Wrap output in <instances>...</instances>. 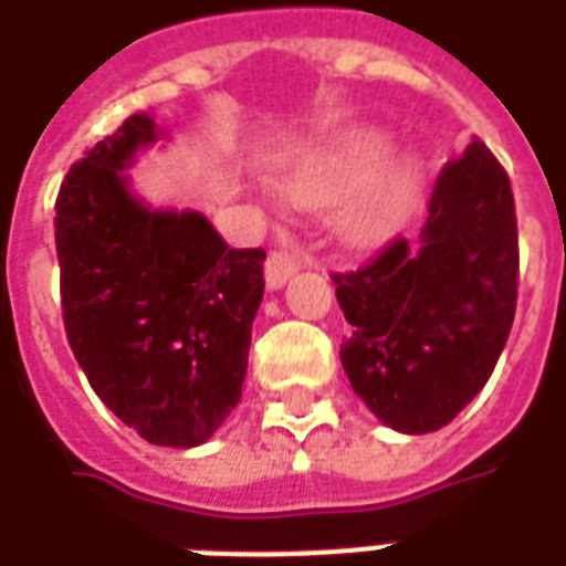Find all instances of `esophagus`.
<instances>
[{"instance_id":"esophagus-1","label":"esophagus","mask_w":566,"mask_h":566,"mask_svg":"<svg viewBox=\"0 0 566 566\" xmlns=\"http://www.w3.org/2000/svg\"><path fill=\"white\" fill-rule=\"evenodd\" d=\"M296 270H300L296 254H291V251H272L270 258H266V284L270 287H282Z\"/></svg>"}]
</instances>
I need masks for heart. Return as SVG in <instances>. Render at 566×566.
Here are the masks:
<instances>
[{
  "label": "heart",
  "instance_id": "b5f03b06",
  "mask_svg": "<svg viewBox=\"0 0 566 566\" xmlns=\"http://www.w3.org/2000/svg\"><path fill=\"white\" fill-rule=\"evenodd\" d=\"M379 150L381 142L376 136H355L321 150L318 157H312L284 181V197L300 206H318L343 197L345 190H352L369 172ZM409 190H412V175L403 166L373 175L345 202L343 227L357 239H376L400 221L409 202Z\"/></svg>",
  "mask_w": 566,
  "mask_h": 566
}]
</instances>
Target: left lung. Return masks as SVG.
<instances>
[{"instance_id": "obj_1", "label": "left lung", "mask_w": 566, "mask_h": 566, "mask_svg": "<svg viewBox=\"0 0 566 566\" xmlns=\"http://www.w3.org/2000/svg\"><path fill=\"white\" fill-rule=\"evenodd\" d=\"M352 331L345 376L369 412L403 433L446 427L485 388L518 300L510 175L482 142L439 169L418 242L403 235L333 272Z\"/></svg>"}]
</instances>
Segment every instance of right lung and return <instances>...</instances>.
<instances>
[{"mask_svg": "<svg viewBox=\"0 0 566 566\" xmlns=\"http://www.w3.org/2000/svg\"><path fill=\"white\" fill-rule=\"evenodd\" d=\"M157 139L148 115L96 142L56 193L60 303L96 397L154 446L190 449L242 397L263 248H230L197 211H150L124 166Z\"/></svg>", "mask_w": 566, "mask_h": 566, "instance_id": "right-lung-1", "label": "right lung"}]
</instances>
